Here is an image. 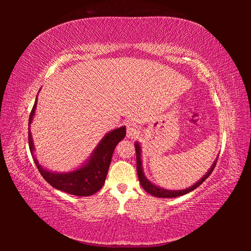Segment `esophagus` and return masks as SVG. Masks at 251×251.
<instances>
[{"label":"esophagus","mask_w":251,"mask_h":251,"mask_svg":"<svg viewBox=\"0 0 251 251\" xmlns=\"http://www.w3.org/2000/svg\"><path fill=\"white\" fill-rule=\"evenodd\" d=\"M126 134L128 138H134L135 136L139 134V128H138V126L134 124V123H129V124L127 125Z\"/></svg>","instance_id":"34e87169"}]
</instances>
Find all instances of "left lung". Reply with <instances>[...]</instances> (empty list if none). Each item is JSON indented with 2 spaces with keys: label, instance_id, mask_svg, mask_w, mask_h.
I'll return each mask as SVG.
<instances>
[{
  "label": "left lung",
  "instance_id": "8db88e82",
  "mask_svg": "<svg viewBox=\"0 0 251 251\" xmlns=\"http://www.w3.org/2000/svg\"><path fill=\"white\" fill-rule=\"evenodd\" d=\"M135 149H136V158H137V173H138V177H139V181H140V184L143 189H145L148 193H150L151 195L155 196V197H162V199H170V197H177V196H181L183 194H186L189 193V192L195 190L197 186H200L204 181L209 177V176L211 175V173L214 172V169L216 167V164H217V161L212 164L211 168L209 169V172H208L204 177H202L199 182L195 183L194 185L190 186L189 189H185V190H180V191H168V190H164V189H161L158 188V186L152 184L150 181H149L146 177L145 175H143V172H142V165H141V157H140V147L138 143L136 142L135 145Z\"/></svg>",
  "mask_w": 251,
  "mask_h": 251
}]
</instances>
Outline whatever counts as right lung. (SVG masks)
I'll return each instance as SVG.
<instances>
[{
    "label": "right lung",
    "instance_id": "add662e5",
    "mask_svg": "<svg viewBox=\"0 0 251 251\" xmlns=\"http://www.w3.org/2000/svg\"><path fill=\"white\" fill-rule=\"evenodd\" d=\"M36 108V100L34 102L33 108L31 110L29 117V131H28V140L29 148L33 161L42 175L47 182L55 189L66 192V193L77 195V196H89L93 195L96 192H98L105 181L106 174L110 167L112 154L117 143H119L126 135V128L124 126L121 128L112 130L106 135L102 141L99 143V146L96 149L92 158L89 162L84 165L82 168H79L75 172L68 174H54L47 172L46 169L40 166L39 162L36 161L33 154V142H32L30 124L32 122V117L34 115V111Z\"/></svg>",
    "mask_w": 251,
    "mask_h": 251
}]
</instances>
